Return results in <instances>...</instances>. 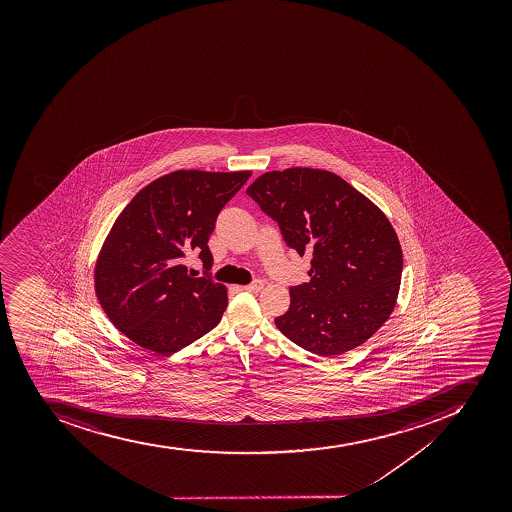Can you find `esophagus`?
Here are the masks:
<instances>
[{
	"instance_id": "obj_1",
	"label": "esophagus",
	"mask_w": 512,
	"mask_h": 512,
	"mask_svg": "<svg viewBox=\"0 0 512 512\" xmlns=\"http://www.w3.org/2000/svg\"><path fill=\"white\" fill-rule=\"evenodd\" d=\"M242 290L250 291V293H260L263 290V281L257 280L254 283H250V285L242 286Z\"/></svg>"
}]
</instances>
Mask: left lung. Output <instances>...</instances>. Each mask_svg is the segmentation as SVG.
<instances>
[{"mask_svg":"<svg viewBox=\"0 0 512 512\" xmlns=\"http://www.w3.org/2000/svg\"><path fill=\"white\" fill-rule=\"evenodd\" d=\"M286 244L311 257L309 283L290 290L275 324L294 344L335 357L367 342L398 301L403 250L386 214L335 173L294 167L263 173L245 191Z\"/></svg>","mask_w":512,"mask_h":512,"instance_id":"left-lung-1","label":"left lung"}]
</instances>
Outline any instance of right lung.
<instances>
[{"mask_svg": "<svg viewBox=\"0 0 512 512\" xmlns=\"http://www.w3.org/2000/svg\"><path fill=\"white\" fill-rule=\"evenodd\" d=\"M250 175L177 170L144 186L121 211L96 257L95 291L127 339L170 355L218 326L226 286L193 278L181 262L196 252L211 267L214 222Z\"/></svg>", "mask_w": 512, "mask_h": 512, "instance_id": "right-lung-1", "label": "right lung"}]
</instances>
